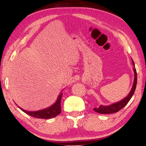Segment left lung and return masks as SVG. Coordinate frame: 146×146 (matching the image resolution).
<instances>
[{"label":"left lung","mask_w":146,"mask_h":146,"mask_svg":"<svg viewBox=\"0 0 146 146\" xmlns=\"http://www.w3.org/2000/svg\"><path fill=\"white\" fill-rule=\"evenodd\" d=\"M133 61V64L134 66L133 67V71L134 74H135V77H134V82L133 85L132 87V89H131V91L127 96H126L125 98L121 100V101L114 103L110 106H100L99 107H96L94 108V111H95L97 113H100V114H111V113H116V112H118L120 110H121L123 107H125L126 105L127 104V103L129 102L131 98H132L133 95L134 94V92L135 91L136 87H137V70H136V68H135V63H134V61Z\"/></svg>","instance_id":"1"}]
</instances>
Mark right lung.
Segmentation results:
<instances>
[{
    "instance_id": "1",
    "label": "right lung",
    "mask_w": 146,
    "mask_h": 146,
    "mask_svg": "<svg viewBox=\"0 0 146 146\" xmlns=\"http://www.w3.org/2000/svg\"><path fill=\"white\" fill-rule=\"evenodd\" d=\"M62 94H63V93L61 92V94L59 95L56 102H55L52 106L42 110H39V111H28L21 109V107H19V106L18 107L22 110L23 112H25L26 114H27L28 115L32 117H35V118L42 119H50L52 118H54V117H56V116L58 115V114H60L61 111V100Z\"/></svg>"
}]
</instances>
